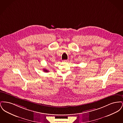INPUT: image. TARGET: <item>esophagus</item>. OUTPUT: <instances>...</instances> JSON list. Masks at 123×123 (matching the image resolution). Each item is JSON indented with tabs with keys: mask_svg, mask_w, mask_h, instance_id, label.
<instances>
[{
	"mask_svg": "<svg viewBox=\"0 0 123 123\" xmlns=\"http://www.w3.org/2000/svg\"><path fill=\"white\" fill-rule=\"evenodd\" d=\"M68 61V60H63V62H67Z\"/></svg>",
	"mask_w": 123,
	"mask_h": 123,
	"instance_id": "1",
	"label": "esophagus"
}]
</instances>
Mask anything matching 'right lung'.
Returning <instances> with one entry per match:
<instances>
[{
	"label": "right lung",
	"mask_w": 123,
	"mask_h": 123,
	"mask_svg": "<svg viewBox=\"0 0 123 123\" xmlns=\"http://www.w3.org/2000/svg\"><path fill=\"white\" fill-rule=\"evenodd\" d=\"M43 70H44V72H48V70H47V69H43Z\"/></svg>",
	"instance_id": "add662e5"
}]
</instances>
